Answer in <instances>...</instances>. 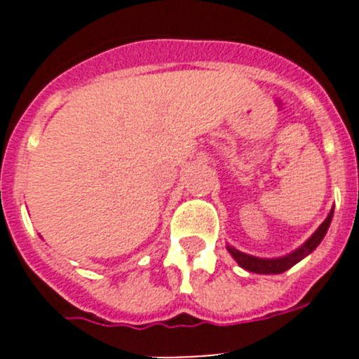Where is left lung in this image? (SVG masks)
Here are the masks:
<instances>
[{
    "label": "left lung",
    "mask_w": 359,
    "mask_h": 359,
    "mask_svg": "<svg viewBox=\"0 0 359 359\" xmlns=\"http://www.w3.org/2000/svg\"><path fill=\"white\" fill-rule=\"evenodd\" d=\"M331 219H332V210L331 214L327 215V219L320 224L318 230H316L315 233H313L306 243H304V246H300L297 252L290 253V255L280 257V259H259V257L246 255V253L239 252V250L236 248H230V246H228V252H230L231 257L239 262L241 268L253 271V273H262V275L282 273V271H286V269H290L291 266H294L297 262L302 261L304 257L309 255V253L313 252L320 243H322V239L325 237V233H327L329 224H331Z\"/></svg>",
    "instance_id": "left-lung-1"
}]
</instances>
